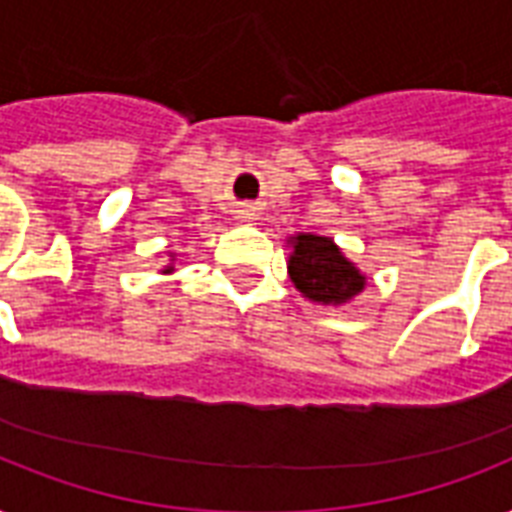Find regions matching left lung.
<instances>
[{
  "instance_id": "obj_1",
  "label": "left lung",
  "mask_w": 512,
  "mask_h": 512,
  "mask_svg": "<svg viewBox=\"0 0 512 512\" xmlns=\"http://www.w3.org/2000/svg\"><path fill=\"white\" fill-rule=\"evenodd\" d=\"M289 244V279L303 292V297L321 305H342L364 289V273L327 236L297 233Z\"/></svg>"
}]
</instances>
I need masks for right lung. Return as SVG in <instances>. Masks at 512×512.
I'll return each instance as SVG.
<instances>
[{
	"mask_svg": "<svg viewBox=\"0 0 512 512\" xmlns=\"http://www.w3.org/2000/svg\"><path fill=\"white\" fill-rule=\"evenodd\" d=\"M172 271H175V265H167V268H164L162 273H172Z\"/></svg>",
	"mask_w": 512,
	"mask_h": 512,
	"instance_id": "add662e5",
	"label": "right lung"
}]
</instances>
